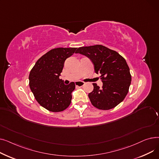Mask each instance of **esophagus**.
Returning a JSON list of instances; mask_svg holds the SVG:
<instances>
[{
  "label": "esophagus",
  "mask_w": 159,
  "mask_h": 159,
  "mask_svg": "<svg viewBox=\"0 0 159 159\" xmlns=\"http://www.w3.org/2000/svg\"><path fill=\"white\" fill-rule=\"evenodd\" d=\"M85 82H82V81H77L75 82V85L77 86H79V87H82L84 85Z\"/></svg>",
  "instance_id": "obj_1"
}]
</instances>
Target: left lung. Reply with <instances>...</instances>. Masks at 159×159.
<instances>
[{
	"label": "left lung",
	"instance_id": "1",
	"mask_svg": "<svg viewBox=\"0 0 159 159\" xmlns=\"http://www.w3.org/2000/svg\"><path fill=\"white\" fill-rule=\"evenodd\" d=\"M75 53L88 57L101 75L103 83L100 88L93 83V90L88 97L93 106L108 110L120 104L128 93L131 76L126 60L116 52L102 45L80 47Z\"/></svg>",
	"mask_w": 159,
	"mask_h": 159
}]
</instances>
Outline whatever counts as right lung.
I'll return each mask as SVG.
<instances>
[{
	"label": "right lung",
	"mask_w": 159,
	"mask_h": 159,
	"mask_svg": "<svg viewBox=\"0 0 159 159\" xmlns=\"http://www.w3.org/2000/svg\"><path fill=\"white\" fill-rule=\"evenodd\" d=\"M77 48H57L47 52L36 62L29 75V84L36 101L52 112L66 110L71 102L73 82L65 85L59 79L66 58Z\"/></svg>",
	"instance_id": "right-lung-1"
}]
</instances>
